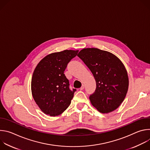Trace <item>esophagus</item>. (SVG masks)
I'll return each instance as SVG.
<instances>
[{"label": "esophagus", "mask_w": 150, "mask_h": 150, "mask_svg": "<svg viewBox=\"0 0 150 150\" xmlns=\"http://www.w3.org/2000/svg\"><path fill=\"white\" fill-rule=\"evenodd\" d=\"M84 88H85V86H84V85H82V86H81V87L80 88V90H83V89H84Z\"/></svg>", "instance_id": "obj_1"}]
</instances>
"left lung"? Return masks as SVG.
<instances>
[{"label":"left lung","mask_w":150,"mask_h":150,"mask_svg":"<svg viewBox=\"0 0 150 150\" xmlns=\"http://www.w3.org/2000/svg\"><path fill=\"white\" fill-rule=\"evenodd\" d=\"M78 56L90 69L96 82L95 92L90 96L92 105L102 113L116 110L124 100L129 86L123 63L113 54L97 48L83 49Z\"/></svg>","instance_id":"8db88e82"}]
</instances>
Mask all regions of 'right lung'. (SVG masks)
<instances>
[{"instance_id":"obj_1","label":"right lung","mask_w":150,"mask_h":150,"mask_svg":"<svg viewBox=\"0 0 150 150\" xmlns=\"http://www.w3.org/2000/svg\"><path fill=\"white\" fill-rule=\"evenodd\" d=\"M78 50H65L50 54L37 65L31 79L33 97L41 111L56 116L71 104L76 89L71 90L64 71Z\"/></svg>"}]
</instances>
